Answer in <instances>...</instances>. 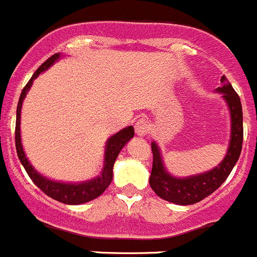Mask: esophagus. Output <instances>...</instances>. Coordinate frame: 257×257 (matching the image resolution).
Listing matches in <instances>:
<instances>
[{
    "instance_id": "1",
    "label": "esophagus",
    "mask_w": 257,
    "mask_h": 257,
    "mask_svg": "<svg viewBox=\"0 0 257 257\" xmlns=\"http://www.w3.org/2000/svg\"><path fill=\"white\" fill-rule=\"evenodd\" d=\"M135 133L138 136H145L149 133V124L145 118H139L135 122Z\"/></svg>"
}]
</instances>
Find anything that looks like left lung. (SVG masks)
<instances>
[{"label": "left lung", "mask_w": 257, "mask_h": 257, "mask_svg": "<svg viewBox=\"0 0 257 257\" xmlns=\"http://www.w3.org/2000/svg\"><path fill=\"white\" fill-rule=\"evenodd\" d=\"M220 81L223 86H219L216 90L223 94V98L229 107L230 118H232V133H230L227 155L219 166L206 173L187 178H176L166 172L159 149L157 144L153 143V168L149 183L153 191L163 200L178 205H191L195 202L201 201L202 199L213 194L216 188L220 187L238 161L242 150V141H243L242 104L238 94L234 91L224 75Z\"/></svg>", "instance_id": "1"}]
</instances>
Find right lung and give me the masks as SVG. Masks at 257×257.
Returning a JSON list of instances; mask_svg holds the SVG:
<instances>
[{"mask_svg":"<svg viewBox=\"0 0 257 257\" xmlns=\"http://www.w3.org/2000/svg\"><path fill=\"white\" fill-rule=\"evenodd\" d=\"M60 58V55L51 56L46 62L42 63L39 66V69L33 74L32 79L28 81L27 85L24 86L23 91L20 94V99H19L18 108H16V126H15V145H16V153L20 159L21 164L24 166L25 171L32 178L33 182L41 188L42 191L47 195V196L52 197V199L57 200V201L63 202V204H69V205H77V204H84L90 200L95 199V197L100 196L103 192L105 191V188L109 186L110 181H112L113 176V164L116 162V158L118 157V153L121 152L122 148L126 145V143L134 138V128L133 126H128L116 135H113L109 140L107 141V147H105V158H104V168H103L102 175L99 177L94 178V180L88 181V182L82 183H61L55 182V181H49L48 178L43 177L35 171L32 167V164L28 162L27 157L23 150V145H21L20 139V110L23 100H24L25 95H27L28 90L30 89L33 84V80L41 74L42 71L47 70L51 65H53L55 61Z\"/></svg>","mask_w":257,"mask_h":257,"instance_id":"1","label":"right lung"}]
</instances>
